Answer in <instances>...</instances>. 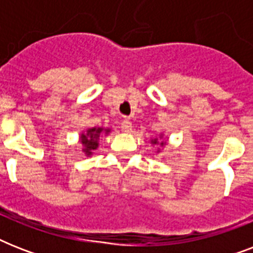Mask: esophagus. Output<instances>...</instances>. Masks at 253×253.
<instances>
[{
  "instance_id": "esophagus-1",
  "label": "esophagus",
  "mask_w": 253,
  "mask_h": 253,
  "mask_svg": "<svg viewBox=\"0 0 253 253\" xmlns=\"http://www.w3.org/2000/svg\"><path fill=\"white\" fill-rule=\"evenodd\" d=\"M121 127H122L123 132H126V134H128V132L132 131V123H131L130 119H123L122 126Z\"/></svg>"
}]
</instances>
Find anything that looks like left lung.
I'll return each mask as SVG.
<instances>
[{
  "mask_svg": "<svg viewBox=\"0 0 253 253\" xmlns=\"http://www.w3.org/2000/svg\"><path fill=\"white\" fill-rule=\"evenodd\" d=\"M164 135H160V136H159V138H154V139H151L150 142H151V144H152V146H159V147H166L167 146V142L166 140H164ZM156 152H160V148H158V151H156Z\"/></svg>",
  "mask_w": 253,
  "mask_h": 253,
  "instance_id": "obj_1",
  "label": "left lung"
}]
</instances>
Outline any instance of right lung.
Listing matches in <instances>:
<instances>
[{
	"label": "right lung",
	"instance_id": "add662e5",
	"mask_svg": "<svg viewBox=\"0 0 253 253\" xmlns=\"http://www.w3.org/2000/svg\"><path fill=\"white\" fill-rule=\"evenodd\" d=\"M111 128L109 127H90V128H86L85 131H83L80 134V140L81 146H83V152L86 158H90L93 155V151H95L99 146V139L102 138L103 135L110 134Z\"/></svg>",
	"mask_w": 253,
	"mask_h": 253
}]
</instances>
